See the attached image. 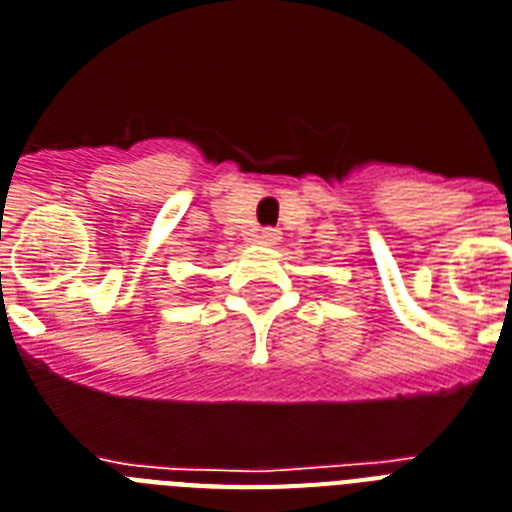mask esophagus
Returning a JSON list of instances; mask_svg holds the SVG:
<instances>
[{"label": "esophagus", "instance_id": "esophagus-1", "mask_svg": "<svg viewBox=\"0 0 512 512\" xmlns=\"http://www.w3.org/2000/svg\"><path fill=\"white\" fill-rule=\"evenodd\" d=\"M257 239H260V244H268V247H270V244H276L278 239H281V234H278L276 229H263Z\"/></svg>", "mask_w": 512, "mask_h": 512}]
</instances>
